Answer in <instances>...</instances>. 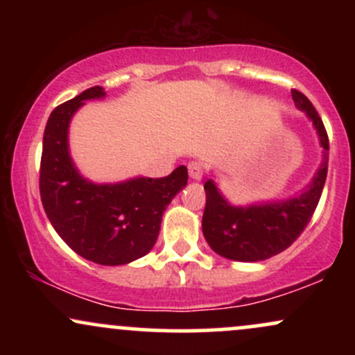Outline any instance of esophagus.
<instances>
[{
    "label": "esophagus",
    "mask_w": 355,
    "mask_h": 355,
    "mask_svg": "<svg viewBox=\"0 0 355 355\" xmlns=\"http://www.w3.org/2000/svg\"><path fill=\"white\" fill-rule=\"evenodd\" d=\"M189 175L193 180H200L203 175V165L200 162H190L189 164Z\"/></svg>",
    "instance_id": "obj_1"
}]
</instances>
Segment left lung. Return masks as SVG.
I'll return each instance as SVG.
<instances>
[{"label":"left lung","mask_w":355,"mask_h":355,"mask_svg":"<svg viewBox=\"0 0 355 355\" xmlns=\"http://www.w3.org/2000/svg\"><path fill=\"white\" fill-rule=\"evenodd\" d=\"M292 98L297 107L307 113L315 126L324 148V160L311 187L299 197L288 198L285 202L232 207L218 193L215 183L207 180L203 185L207 203L202 218V230L209 245L225 259L239 262H259L284 252L299 239L311 222L320 200L329 165L327 130L317 110L304 93L292 89Z\"/></svg>","instance_id":"8db88e82"}]
</instances>
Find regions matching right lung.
<instances>
[{
  "instance_id": "obj_1",
  "label": "right lung",
  "mask_w": 355,
  "mask_h": 355,
  "mask_svg": "<svg viewBox=\"0 0 355 355\" xmlns=\"http://www.w3.org/2000/svg\"><path fill=\"white\" fill-rule=\"evenodd\" d=\"M101 87L85 89L51 112L43 135L40 195L51 225L67 245L101 266H123L152 250L162 215L187 185V166L168 177L96 185L76 172L68 152V125L85 100L101 98Z\"/></svg>"
}]
</instances>
